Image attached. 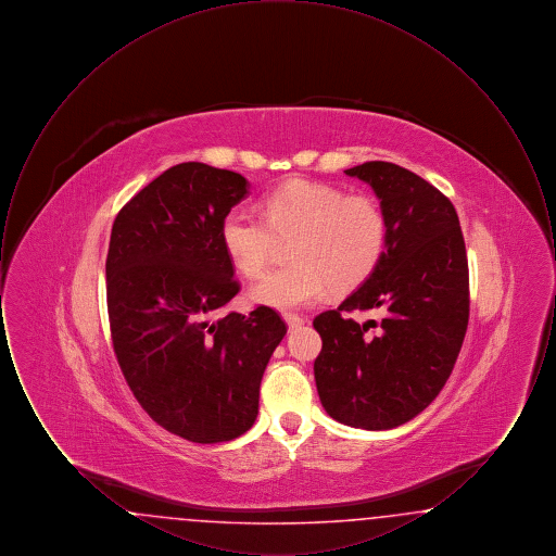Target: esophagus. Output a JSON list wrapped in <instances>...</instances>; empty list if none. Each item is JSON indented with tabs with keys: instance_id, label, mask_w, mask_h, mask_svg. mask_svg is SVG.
Returning <instances> with one entry per match:
<instances>
[{
	"instance_id": "obj_1",
	"label": "esophagus",
	"mask_w": 556,
	"mask_h": 556,
	"mask_svg": "<svg viewBox=\"0 0 556 556\" xmlns=\"http://www.w3.org/2000/svg\"><path fill=\"white\" fill-rule=\"evenodd\" d=\"M283 318H286V323H288L290 329H298V327L304 325V318L298 317V315H283Z\"/></svg>"
}]
</instances>
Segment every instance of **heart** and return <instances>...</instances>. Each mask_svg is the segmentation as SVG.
Instances as JSON below:
<instances>
[{"label": "heart", "mask_w": 556, "mask_h": 556, "mask_svg": "<svg viewBox=\"0 0 556 556\" xmlns=\"http://www.w3.org/2000/svg\"><path fill=\"white\" fill-rule=\"evenodd\" d=\"M265 218L229 211L220 243L241 275L256 279L273 261L279 239H293V265L273 270L254 286L256 304L290 311L317 302L329 288L348 291L367 281L388 245V216L367 193L293 179L266 193Z\"/></svg>", "instance_id": "1"}]
</instances>
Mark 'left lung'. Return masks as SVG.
I'll return each mask as SVG.
<instances>
[{
    "label": "left lung",
    "mask_w": 556,
    "mask_h": 556,
    "mask_svg": "<svg viewBox=\"0 0 556 556\" xmlns=\"http://www.w3.org/2000/svg\"><path fill=\"white\" fill-rule=\"evenodd\" d=\"M344 173L372 187L390 233L369 279L313 320L315 381L329 417L383 431L415 419L448 381L469 323L467 250L452 202L419 175L381 160ZM352 309L382 320L361 326Z\"/></svg>",
    "instance_id": "8db88e82"
}]
</instances>
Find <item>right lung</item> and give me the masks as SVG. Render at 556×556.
<instances>
[{"mask_svg": "<svg viewBox=\"0 0 556 556\" xmlns=\"http://www.w3.org/2000/svg\"><path fill=\"white\" fill-rule=\"evenodd\" d=\"M245 177L204 162L164 170L116 214L106 258L114 354L141 408L195 444L229 442L258 415L268 358L288 333L258 306L220 308L239 291L220 243Z\"/></svg>", "mask_w": 556, "mask_h": 556, "instance_id": "add662e5", "label": "right lung"}]
</instances>
